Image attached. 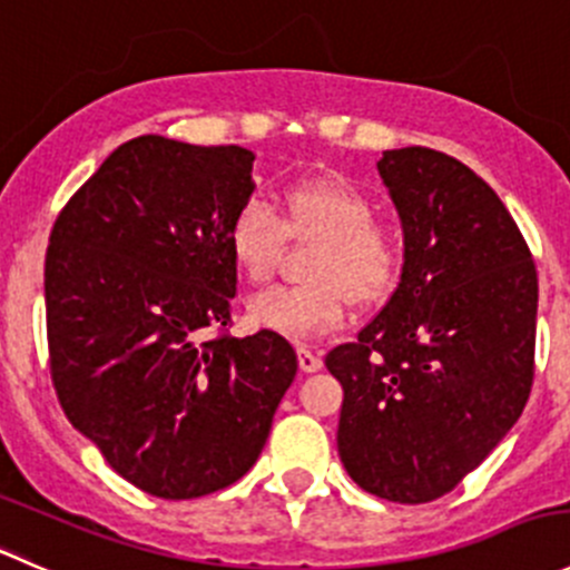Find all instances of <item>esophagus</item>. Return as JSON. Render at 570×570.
Wrapping results in <instances>:
<instances>
[{
  "label": "esophagus",
  "instance_id": "1",
  "mask_svg": "<svg viewBox=\"0 0 570 570\" xmlns=\"http://www.w3.org/2000/svg\"><path fill=\"white\" fill-rule=\"evenodd\" d=\"M296 354H298V368H302L304 374H313V371H318L321 365H324V360H321V354H315L313 348L298 346Z\"/></svg>",
  "mask_w": 570,
  "mask_h": 570
}]
</instances>
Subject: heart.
Segmentation results:
<instances>
[{
    "label": "heart",
    "mask_w": 570,
    "mask_h": 570,
    "mask_svg": "<svg viewBox=\"0 0 570 570\" xmlns=\"http://www.w3.org/2000/svg\"><path fill=\"white\" fill-rule=\"evenodd\" d=\"M376 205L365 190L337 174H313L279 194V216L263 199L235 210L227 246L240 277L263 285L274 277L287 235L318 240L304 285L257 293L249 302L252 324L293 341L335 330L354 304H380L402 279L407 244L391 224H376Z\"/></svg>",
    "instance_id": "heart-1"
}]
</instances>
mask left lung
<instances>
[{"label": "left lung", "mask_w": 570, "mask_h": 570, "mask_svg": "<svg viewBox=\"0 0 570 570\" xmlns=\"http://www.w3.org/2000/svg\"><path fill=\"white\" fill-rule=\"evenodd\" d=\"M402 218V279L352 343L326 354L343 385L337 454L363 490L424 504L512 430L534 376L538 272L521 229L469 166L426 146L376 163Z\"/></svg>", "instance_id": "obj_1"}]
</instances>
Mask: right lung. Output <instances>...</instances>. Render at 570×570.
<instances>
[{"mask_svg":"<svg viewBox=\"0 0 570 570\" xmlns=\"http://www.w3.org/2000/svg\"><path fill=\"white\" fill-rule=\"evenodd\" d=\"M255 155L140 135L118 146L49 235V371L66 419L116 474L179 501L238 482L296 376L272 330L233 337L227 246ZM207 328L219 335L204 341Z\"/></svg>","mask_w":570,"mask_h":570,"instance_id":"add662e5","label":"right lung"}]
</instances>
